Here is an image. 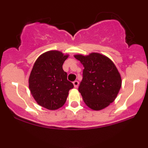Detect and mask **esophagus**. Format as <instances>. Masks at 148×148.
<instances>
[{"label":"esophagus","mask_w":148,"mask_h":148,"mask_svg":"<svg viewBox=\"0 0 148 148\" xmlns=\"http://www.w3.org/2000/svg\"><path fill=\"white\" fill-rule=\"evenodd\" d=\"M73 84H74V88H78V86H79V81H74V82H73Z\"/></svg>","instance_id":"obj_1"}]
</instances>
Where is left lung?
<instances>
[{"instance_id":"8db88e82","label":"left lung","mask_w":148,"mask_h":148,"mask_svg":"<svg viewBox=\"0 0 148 148\" xmlns=\"http://www.w3.org/2000/svg\"><path fill=\"white\" fill-rule=\"evenodd\" d=\"M74 57L84 67L79 91L85 103L95 111L106 108L115 99L121 88L118 69L108 57L98 53Z\"/></svg>"}]
</instances>
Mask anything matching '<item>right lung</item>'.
<instances>
[{
    "instance_id": "add662e5",
    "label": "right lung",
    "mask_w": 148,
    "mask_h": 148,
    "mask_svg": "<svg viewBox=\"0 0 148 148\" xmlns=\"http://www.w3.org/2000/svg\"><path fill=\"white\" fill-rule=\"evenodd\" d=\"M68 58L58 51H49L35 61L30 72L29 89L39 105L49 110H56L65 103L69 90L74 88L67 80L62 64Z\"/></svg>"
}]
</instances>
